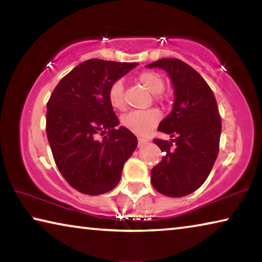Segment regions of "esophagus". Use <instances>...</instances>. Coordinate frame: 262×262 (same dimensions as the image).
Instances as JSON below:
<instances>
[{
    "label": "esophagus",
    "mask_w": 262,
    "mask_h": 262,
    "mask_svg": "<svg viewBox=\"0 0 262 262\" xmlns=\"http://www.w3.org/2000/svg\"><path fill=\"white\" fill-rule=\"evenodd\" d=\"M148 140H145V139H142V137H139V147H143L144 144H147L148 143Z\"/></svg>",
    "instance_id": "34e87169"
}]
</instances>
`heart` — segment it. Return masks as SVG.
<instances>
[{
  "mask_svg": "<svg viewBox=\"0 0 262 262\" xmlns=\"http://www.w3.org/2000/svg\"><path fill=\"white\" fill-rule=\"evenodd\" d=\"M139 82L152 95H158L165 88L161 75L154 72H143L139 75ZM108 101L112 107L122 110L125 107V86L120 79L113 82L108 89ZM161 120V114L157 110L132 111L121 117V125L137 135H145Z\"/></svg>",
  "mask_w": 262,
  "mask_h": 262,
  "instance_id": "b5f03b06",
  "label": "heart"
}]
</instances>
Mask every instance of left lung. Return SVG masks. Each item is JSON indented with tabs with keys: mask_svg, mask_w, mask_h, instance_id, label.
Returning a JSON list of instances; mask_svg holds the SVG:
<instances>
[{
	"mask_svg": "<svg viewBox=\"0 0 262 262\" xmlns=\"http://www.w3.org/2000/svg\"><path fill=\"white\" fill-rule=\"evenodd\" d=\"M145 67L165 70L174 95L173 108L158 126L171 141L154 140L164 156L151 170V184L166 196H185L205 183L219 155V107L207 82L181 60L161 59Z\"/></svg>",
	"mask_w": 262,
	"mask_h": 262,
	"instance_id": "1",
	"label": "left lung"
}]
</instances>
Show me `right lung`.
I'll return each instance as SVG.
<instances>
[{"mask_svg":"<svg viewBox=\"0 0 262 262\" xmlns=\"http://www.w3.org/2000/svg\"><path fill=\"white\" fill-rule=\"evenodd\" d=\"M137 64L84 61L61 79L48 100L46 133L53 157L67 183L83 194L113 189L136 149L130 130L122 126L115 129L119 120L108 89Z\"/></svg>","mask_w":262,"mask_h":262,"instance_id":"add662e5","label":"right lung"}]
</instances>
